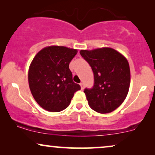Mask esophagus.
I'll list each match as a JSON object with an SVG mask.
<instances>
[{
    "label": "esophagus",
    "mask_w": 155,
    "mask_h": 155,
    "mask_svg": "<svg viewBox=\"0 0 155 155\" xmlns=\"http://www.w3.org/2000/svg\"><path fill=\"white\" fill-rule=\"evenodd\" d=\"M80 87H81V89L83 90V89H84V85H83V83H82V82H80Z\"/></svg>",
    "instance_id": "1"
}]
</instances>
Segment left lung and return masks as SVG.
Returning a JSON list of instances; mask_svg holds the SVG:
<instances>
[{
  "mask_svg": "<svg viewBox=\"0 0 155 155\" xmlns=\"http://www.w3.org/2000/svg\"><path fill=\"white\" fill-rule=\"evenodd\" d=\"M94 74V85L84 90L89 106L100 113L117 109L127 97L130 83L127 60L110 48L80 51Z\"/></svg>",
  "mask_w": 155,
  "mask_h": 155,
  "instance_id": "left-lung-1",
  "label": "left lung"
}]
</instances>
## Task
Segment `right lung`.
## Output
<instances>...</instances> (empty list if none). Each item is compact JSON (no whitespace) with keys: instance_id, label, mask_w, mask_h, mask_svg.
I'll return each instance as SVG.
<instances>
[{"instance_id":"right-lung-1","label":"right lung","mask_w":155,"mask_h":155,"mask_svg":"<svg viewBox=\"0 0 155 155\" xmlns=\"http://www.w3.org/2000/svg\"><path fill=\"white\" fill-rule=\"evenodd\" d=\"M77 50L50 46L38 52L30 65L28 82L34 99L43 109L60 112L81 89L73 80L69 64Z\"/></svg>"}]
</instances>
